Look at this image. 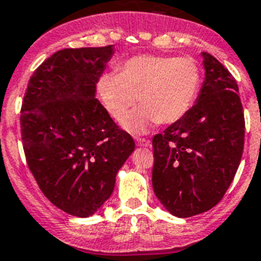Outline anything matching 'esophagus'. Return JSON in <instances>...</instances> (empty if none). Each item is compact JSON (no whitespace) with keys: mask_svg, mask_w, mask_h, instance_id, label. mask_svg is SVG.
<instances>
[{"mask_svg":"<svg viewBox=\"0 0 261 261\" xmlns=\"http://www.w3.org/2000/svg\"><path fill=\"white\" fill-rule=\"evenodd\" d=\"M136 142H137L138 146H143V147H148L151 145V142L146 138H136Z\"/></svg>","mask_w":261,"mask_h":261,"instance_id":"1","label":"esophagus"}]
</instances>
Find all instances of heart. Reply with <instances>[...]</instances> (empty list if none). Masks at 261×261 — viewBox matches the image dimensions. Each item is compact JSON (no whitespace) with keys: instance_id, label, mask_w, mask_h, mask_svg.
<instances>
[{"instance_id":"1","label":"heart","mask_w":261,"mask_h":261,"mask_svg":"<svg viewBox=\"0 0 261 261\" xmlns=\"http://www.w3.org/2000/svg\"><path fill=\"white\" fill-rule=\"evenodd\" d=\"M201 82L192 58L143 55L129 59L116 74H105L97 84L102 102L116 120L128 115L138 97L141 108L126 121L133 130L150 124H170L186 115L195 102Z\"/></svg>"}]
</instances>
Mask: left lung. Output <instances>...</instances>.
<instances>
[{
	"mask_svg": "<svg viewBox=\"0 0 261 261\" xmlns=\"http://www.w3.org/2000/svg\"><path fill=\"white\" fill-rule=\"evenodd\" d=\"M205 81L183 118L152 138V187L170 214L190 218L214 207L240 165L245 116L238 86L223 64L202 52Z\"/></svg>",
	"mask_w": 261,
	"mask_h": 261,
	"instance_id": "8db88e82",
	"label": "left lung"
}]
</instances>
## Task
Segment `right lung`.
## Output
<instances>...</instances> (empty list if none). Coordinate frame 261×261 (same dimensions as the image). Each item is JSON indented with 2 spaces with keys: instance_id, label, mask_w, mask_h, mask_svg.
Masks as SVG:
<instances>
[{
  "instance_id": "obj_1",
  "label": "right lung",
  "mask_w": 261,
  "mask_h": 261,
  "mask_svg": "<svg viewBox=\"0 0 261 261\" xmlns=\"http://www.w3.org/2000/svg\"><path fill=\"white\" fill-rule=\"evenodd\" d=\"M113 46L64 48L34 70L21 105L24 153L43 195L63 212L95 214L113 193L135 141L96 96Z\"/></svg>"
}]
</instances>
